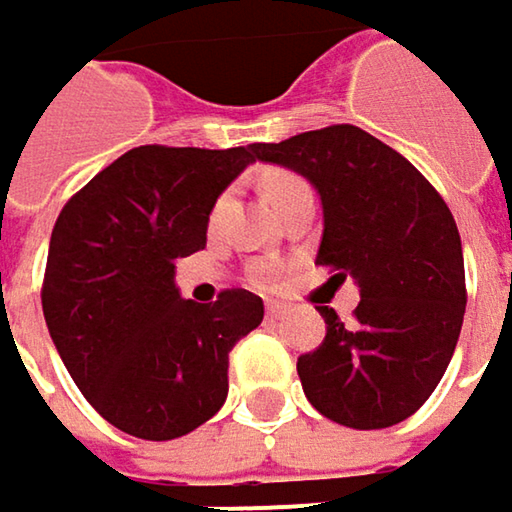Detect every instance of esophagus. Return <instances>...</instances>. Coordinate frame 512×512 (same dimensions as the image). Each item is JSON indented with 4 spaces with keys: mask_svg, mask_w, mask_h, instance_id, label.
Here are the masks:
<instances>
[{
    "mask_svg": "<svg viewBox=\"0 0 512 512\" xmlns=\"http://www.w3.org/2000/svg\"><path fill=\"white\" fill-rule=\"evenodd\" d=\"M284 313H287V307H284V304H266V316H269V319H281V316H284Z\"/></svg>",
    "mask_w": 512,
    "mask_h": 512,
    "instance_id": "34e87169",
    "label": "esophagus"
}]
</instances>
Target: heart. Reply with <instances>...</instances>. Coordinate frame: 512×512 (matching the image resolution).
I'll return each instance as SVG.
<instances>
[{
	"label": "heart",
	"mask_w": 512,
	"mask_h": 512,
	"mask_svg": "<svg viewBox=\"0 0 512 512\" xmlns=\"http://www.w3.org/2000/svg\"><path fill=\"white\" fill-rule=\"evenodd\" d=\"M293 184H299V178H293V175H287V172H269V175H263V181H260V187H263V193H266V199L275 205Z\"/></svg>",
	"instance_id": "heart-1"
}]
</instances>
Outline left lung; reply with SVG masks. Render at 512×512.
<instances>
[{
  "mask_svg": "<svg viewBox=\"0 0 512 512\" xmlns=\"http://www.w3.org/2000/svg\"><path fill=\"white\" fill-rule=\"evenodd\" d=\"M257 161L299 172L322 199L319 266L354 278L343 322L319 304L325 340L299 357L307 401L357 431L390 428L437 390L466 313L463 246L425 175L357 125L257 143Z\"/></svg>",
  "mask_w": 512,
  "mask_h": 512,
  "instance_id": "left-lung-1",
  "label": "left lung"
}]
</instances>
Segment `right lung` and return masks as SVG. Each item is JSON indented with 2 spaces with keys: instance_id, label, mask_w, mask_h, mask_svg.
<instances>
[{
  "instance_id": "obj_1",
  "label": "right lung",
  "mask_w": 512,
  "mask_h": 512,
  "mask_svg": "<svg viewBox=\"0 0 512 512\" xmlns=\"http://www.w3.org/2000/svg\"><path fill=\"white\" fill-rule=\"evenodd\" d=\"M257 158L140 146L64 205L49 240L43 316L84 398L119 431L175 440L225 404L228 351L263 322L249 290L181 299L175 260L205 249L225 187Z\"/></svg>"
}]
</instances>
